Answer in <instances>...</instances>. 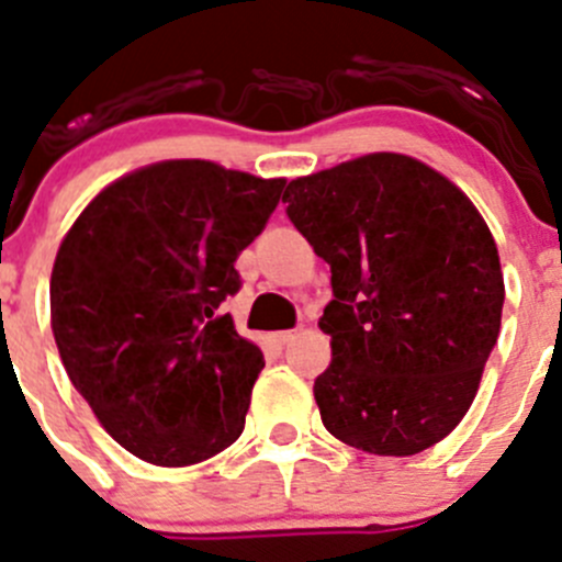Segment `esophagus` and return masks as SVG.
Here are the masks:
<instances>
[{
	"instance_id": "esophagus-1",
	"label": "esophagus",
	"mask_w": 562,
	"mask_h": 562,
	"mask_svg": "<svg viewBox=\"0 0 562 562\" xmlns=\"http://www.w3.org/2000/svg\"><path fill=\"white\" fill-rule=\"evenodd\" d=\"M293 329H285V333H274V340H277V346H288L293 340Z\"/></svg>"
}]
</instances>
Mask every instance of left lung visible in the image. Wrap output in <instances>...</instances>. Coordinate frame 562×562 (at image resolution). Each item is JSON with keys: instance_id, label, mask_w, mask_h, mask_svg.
Segmentation results:
<instances>
[{"instance_id": "obj_1", "label": "left lung", "mask_w": 562, "mask_h": 562, "mask_svg": "<svg viewBox=\"0 0 562 562\" xmlns=\"http://www.w3.org/2000/svg\"><path fill=\"white\" fill-rule=\"evenodd\" d=\"M282 202L333 271L318 327L322 422L371 454L407 458L447 438L499 338L505 280L471 199L424 162L366 155L299 177Z\"/></svg>"}]
</instances>
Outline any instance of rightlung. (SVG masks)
<instances>
[{"mask_svg": "<svg viewBox=\"0 0 562 562\" xmlns=\"http://www.w3.org/2000/svg\"><path fill=\"white\" fill-rule=\"evenodd\" d=\"M285 180L166 160L104 188L68 229L49 282L71 385L135 458L193 465L240 438L263 352L222 302Z\"/></svg>", "mask_w": 562, "mask_h": 562, "instance_id": "1", "label": "right lung"}]
</instances>
